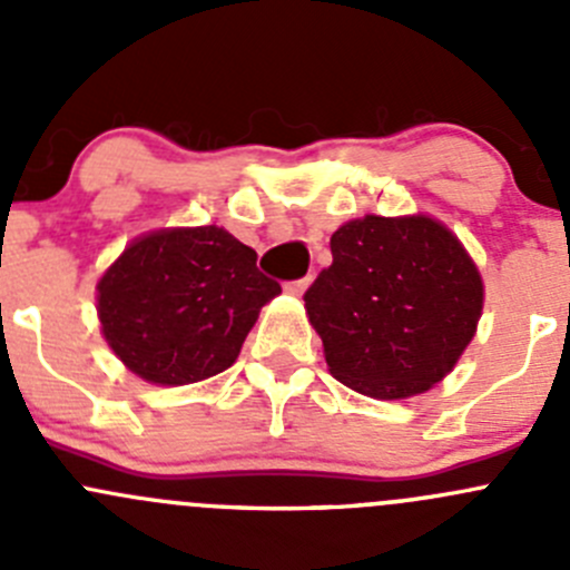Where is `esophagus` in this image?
<instances>
[{"mask_svg": "<svg viewBox=\"0 0 570 570\" xmlns=\"http://www.w3.org/2000/svg\"><path fill=\"white\" fill-rule=\"evenodd\" d=\"M308 284H312V275H306V278L289 281V284H286V292H289V295H303V292L308 289Z\"/></svg>", "mask_w": 570, "mask_h": 570, "instance_id": "esophagus-1", "label": "esophagus"}]
</instances>
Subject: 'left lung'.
Instances as JSON below:
<instances>
[{
	"label": "left lung",
	"instance_id": "8db88e82",
	"mask_svg": "<svg viewBox=\"0 0 570 570\" xmlns=\"http://www.w3.org/2000/svg\"><path fill=\"white\" fill-rule=\"evenodd\" d=\"M333 264L303 295L331 375L375 400L428 392L461 358L482 312V278L430 217L344 223Z\"/></svg>",
	"mask_w": 570,
	"mask_h": 570
}]
</instances>
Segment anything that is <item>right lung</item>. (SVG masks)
Returning a JSON list of instances; mask_svg holds the SVG:
<instances>
[{
    "label": "right lung",
    "instance_id": "obj_1",
    "mask_svg": "<svg viewBox=\"0 0 570 570\" xmlns=\"http://www.w3.org/2000/svg\"><path fill=\"white\" fill-rule=\"evenodd\" d=\"M278 281L256 250L217 226L170 228L137 239L99 281V320L112 353L163 386L228 370Z\"/></svg>",
    "mask_w": 570,
    "mask_h": 570
}]
</instances>
